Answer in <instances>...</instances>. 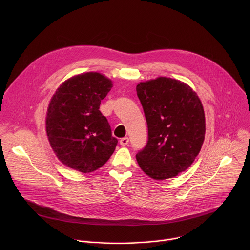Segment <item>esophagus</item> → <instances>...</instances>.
Listing matches in <instances>:
<instances>
[{"mask_svg": "<svg viewBox=\"0 0 250 250\" xmlns=\"http://www.w3.org/2000/svg\"><path fill=\"white\" fill-rule=\"evenodd\" d=\"M128 141H129L128 137H123V138H121V140H120V144H121V146H126V145L128 144Z\"/></svg>", "mask_w": 250, "mask_h": 250, "instance_id": "esophagus-1", "label": "esophagus"}]
</instances>
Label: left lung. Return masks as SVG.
I'll return each instance as SVG.
<instances>
[{"mask_svg": "<svg viewBox=\"0 0 250 250\" xmlns=\"http://www.w3.org/2000/svg\"><path fill=\"white\" fill-rule=\"evenodd\" d=\"M136 92L148 128L137 163L152 179L173 178L191 166L202 148L206 122L201 100L190 86L167 77L141 82Z\"/></svg>", "mask_w": 250, "mask_h": 250, "instance_id": "obj_1", "label": "left lung"}]
</instances>
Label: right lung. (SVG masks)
Segmentation results:
<instances>
[{
	"mask_svg": "<svg viewBox=\"0 0 250 250\" xmlns=\"http://www.w3.org/2000/svg\"><path fill=\"white\" fill-rule=\"evenodd\" d=\"M113 87L97 72L71 77L60 85L47 109L46 133L57 158L82 173L109 160L118 145L110 124L100 112L101 101Z\"/></svg>",
	"mask_w": 250,
	"mask_h": 250,
	"instance_id": "1",
	"label": "right lung"
}]
</instances>
